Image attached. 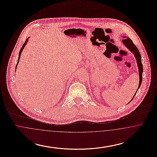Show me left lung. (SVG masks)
<instances>
[{"mask_svg":"<svg viewBox=\"0 0 157 157\" xmlns=\"http://www.w3.org/2000/svg\"><path fill=\"white\" fill-rule=\"evenodd\" d=\"M123 43L124 44V45L127 46V48L134 54L135 57L136 59V62H137V65H138V70H139V75H140V82H139V86L138 88L137 89V90L136 92V93L135 94L134 96L133 97V98H134L137 91L138 89L140 88V87L141 86V83L142 81V72H143V66H142V61H141V54L140 53V51H138V48H136V46L134 44L133 42L132 41V40L129 38V37H127L125 38L124 39L122 40ZM133 98L132 99V100L133 99ZM131 100V101H132Z\"/></svg>","mask_w":157,"mask_h":157,"instance_id":"1","label":"left lung"}]
</instances>
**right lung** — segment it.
I'll return each mask as SVG.
<instances>
[{
    "mask_svg": "<svg viewBox=\"0 0 157 157\" xmlns=\"http://www.w3.org/2000/svg\"><path fill=\"white\" fill-rule=\"evenodd\" d=\"M28 40V39H26V41H25V43L23 44V45L22 46V48H21V49L20 51H19V58H18V60H17V64H16V67H17V64H18V62H19V59H20V57H21V53H22V50L23 49L24 47L25 46L26 44V43H27Z\"/></svg>",
    "mask_w": 157,
    "mask_h": 157,
    "instance_id": "obj_1",
    "label": "right lung"
}]
</instances>
